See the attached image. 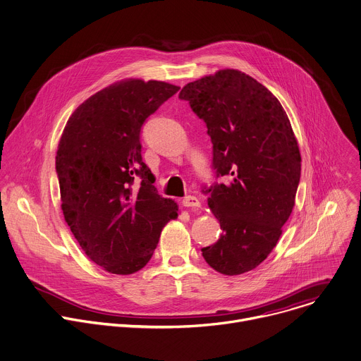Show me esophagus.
<instances>
[{"mask_svg": "<svg viewBox=\"0 0 361 361\" xmlns=\"http://www.w3.org/2000/svg\"><path fill=\"white\" fill-rule=\"evenodd\" d=\"M181 202H183L184 207H191V208H198V207L201 205L200 200H198L197 197H194V195H187V197H184Z\"/></svg>", "mask_w": 361, "mask_h": 361, "instance_id": "esophagus-1", "label": "esophagus"}]
</instances>
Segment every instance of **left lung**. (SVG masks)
Instances as JSON below:
<instances>
[{
  "mask_svg": "<svg viewBox=\"0 0 361 361\" xmlns=\"http://www.w3.org/2000/svg\"><path fill=\"white\" fill-rule=\"evenodd\" d=\"M178 97L205 122L212 166L228 178L208 190L222 233L202 257L222 275L250 272L276 247L295 207L302 157L290 120L272 92L236 69L190 82Z\"/></svg>",
  "mask_w": 361,
  "mask_h": 361,
  "instance_id": "left-lung-1",
  "label": "left lung"
}]
</instances>
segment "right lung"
I'll return each mask as SVG.
<instances>
[{
    "label": "right lung",
    "mask_w": 361,
    "mask_h": 361,
    "mask_svg": "<svg viewBox=\"0 0 361 361\" xmlns=\"http://www.w3.org/2000/svg\"><path fill=\"white\" fill-rule=\"evenodd\" d=\"M178 89L133 78L111 83L78 106L61 136L65 221L86 257L109 274L145 268L164 225L178 216L177 202L157 194L140 145L145 120Z\"/></svg>",
    "instance_id": "right-lung-1"
}]
</instances>
